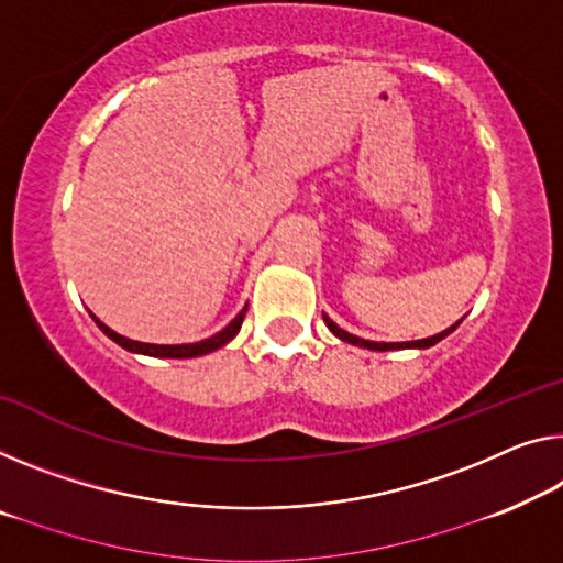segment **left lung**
Here are the masks:
<instances>
[{"label": "left lung", "mask_w": 563, "mask_h": 563, "mask_svg": "<svg viewBox=\"0 0 563 563\" xmlns=\"http://www.w3.org/2000/svg\"><path fill=\"white\" fill-rule=\"evenodd\" d=\"M324 317V324L330 327V332L334 334V336H340L342 342H350V344H357V347H365V350H375V352H390V350H428V347H432V344H438L440 340H445L448 334L451 332H455L457 330V324L463 322V319H457V322L453 324V327H448L445 332H440V334H432V336H426V340H412V342H369V340H362V336H354V334H350V332H344L342 327H336L330 317L327 314H322Z\"/></svg>", "instance_id": "1"}]
</instances>
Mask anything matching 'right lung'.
Instances as JSON below:
<instances>
[{
  "label": "right lung",
  "mask_w": 563,
  "mask_h": 563,
  "mask_svg": "<svg viewBox=\"0 0 563 563\" xmlns=\"http://www.w3.org/2000/svg\"><path fill=\"white\" fill-rule=\"evenodd\" d=\"M249 307V305H246ZM246 307L239 311L236 319H231L229 327H223L221 332H216L209 340H201V342H194V344H148V342H135V340H128V336L112 332L108 324H102L98 317L95 319V324L100 327L102 332H106L112 342H118L120 347L128 350V352H137V354H148V357H173V360H186V357H201V354H209L213 350L223 347V344L231 342L233 336L239 334L241 330V322H244V314H246Z\"/></svg>",
  "instance_id": "add662e5"
}]
</instances>
